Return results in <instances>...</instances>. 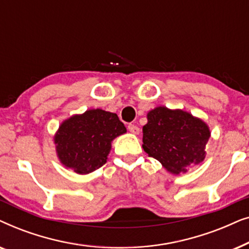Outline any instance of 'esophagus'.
I'll use <instances>...</instances> for the list:
<instances>
[{"label":"esophagus","instance_id":"obj_1","mask_svg":"<svg viewBox=\"0 0 249 249\" xmlns=\"http://www.w3.org/2000/svg\"><path fill=\"white\" fill-rule=\"evenodd\" d=\"M128 130L130 131V132H132V134L137 135L138 132H139V128L136 124H128Z\"/></svg>","mask_w":249,"mask_h":249}]
</instances>
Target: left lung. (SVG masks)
Wrapping results in <instances>:
<instances>
[{
	"label": "left lung",
	"mask_w": 249,
	"mask_h": 249,
	"mask_svg": "<svg viewBox=\"0 0 249 249\" xmlns=\"http://www.w3.org/2000/svg\"><path fill=\"white\" fill-rule=\"evenodd\" d=\"M147 119L142 127V148L148 156L177 175L203 161L211 134L202 120L181 110L163 107L152 110Z\"/></svg>",
	"instance_id": "obj_1"
}]
</instances>
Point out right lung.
<instances>
[{
    "instance_id": "add662e5",
    "label": "right lung",
    "mask_w": 249,
    "mask_h": 249,
    "mask_svg": "<svg viewBox=\"0 0 249 249\" xmlns=\"http://www.w3.org/2000/svg\"><path fill=\"white\" fill-rule=\"evenodd\" d=\"M125 131L115 113L100 108L86 111L61 124L54 139L57 155L67 168L86 175L105 164L111 142Z\"/></svg>"
}]
</instances>
